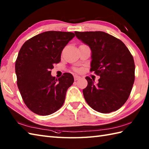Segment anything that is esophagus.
Returning a JSON list of instances; mask_svg holds the SVG:
<instances>
[{
    "instance_id": "1",
    "label": "esophagus",
    "mask_w": 149,
    "mask_h": 149,
    "mask_svg": "<svg viewBox=\"0 0 149 149\" xmlns=\"http://www.w3.org/2000/svg\"><path fill=\"white\" fill-rule=\"evenodd\" d=\"M81 77H79V76H78V75H74V80L75 81H77V80H78V79H79Z\"/></svg>"
}]
</instances>
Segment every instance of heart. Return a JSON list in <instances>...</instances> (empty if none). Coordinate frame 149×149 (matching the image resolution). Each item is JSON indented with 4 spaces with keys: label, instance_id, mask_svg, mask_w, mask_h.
Masks as SVG:
<instances>
[{
    "label": "heart",
    "instance_id": "1",
    "mask_svg": "<svg viewBox=\"0 0 149 149\" xmlns=\"http://www.w3.org/2000/svg\"><path fill=\"white\" fill-rule=\"evenodd\" d=\"M74 70L75 72H78L80 71V69L78 68H74Z\"/></svg>",
    "mask_w": 149,
    "mask_h": 149
}]
</instances>
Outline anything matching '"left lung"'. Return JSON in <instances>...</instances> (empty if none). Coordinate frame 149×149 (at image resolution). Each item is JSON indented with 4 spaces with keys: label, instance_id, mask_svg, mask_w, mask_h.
<instances>
[{
    "label": "left lung",
    "instance_id": "8db88e82",
    "mask_svg": "<svg viewBox=\"0 0 149 149\" xmlns=\"http://www.w3.org/2000/svg\"><path fill=\"white\" fill-rule=\"evenodd\" d=\"M92 52L90 72L100 76L98 84L86 77L83 92L94 110L109 113L120 109L130 95L135 79L133 57L121 40L102 31H75Z\"/></svg>",
    "mask_w": 149,
    "mask_h": 149
}]
</instances>
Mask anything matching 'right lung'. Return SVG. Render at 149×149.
I'll list each match as a JSON object with an SVG mask.
<instances>
[{
  "instance_id": "add662e5",
  "label": "right lung",
  "mask_w": 149,
  "mask_h": 149,
  "mask_svg": "<svg viewBox=\"0 0 149 149\" xmlns=\"http://www.w3.org/2000/svg\"><path fill=\"white\" fill-rule=\"evenodd\" d=\"M75 36L71 32L46 31L22 45L15 62L17 86L25 104L39 115H49L61 108L68 88L74 83L70 73L58 79L51 75L61 61L63 49Z\"/></svg>"
}]
</instances>
